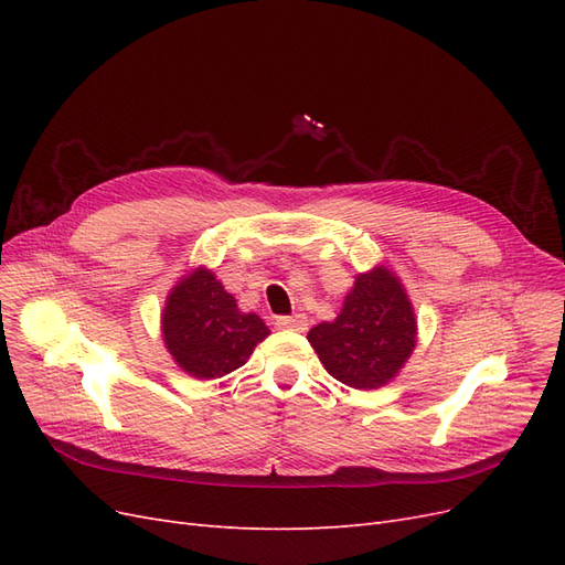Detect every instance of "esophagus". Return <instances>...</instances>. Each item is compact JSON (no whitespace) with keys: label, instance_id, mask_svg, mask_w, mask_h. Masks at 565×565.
<instances>
[{"label":"esophagus","instance_id":"1","mask_svg":"<svg viewBox=\"0 0 565 565\" xmlns=\"http://www.w3.org/2000/svg\"><path fill=\"white\" fill-rule=\"evenodd\" d=\"M276 328H278V330L303 332L306 328H309V318H306L303 313H297V316H280V318H276Z\"/></svg>","mask_w":565,"mask_h":565}]
</instances>
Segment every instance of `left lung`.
I'll use <instances>...</instances> for the list:
<instances>
[{
    "label": "left lung",
    "mask_w": 565,
    "mask_h": 565,
    "mask_svg": "<svg viewBox=\"0 0 565 565\" xmlns=\"http://www.w3.org/2000/svg\"><path fill=\"white\" fill-rule=\"evenodd\" d=\"M309 341L337 382L361 391L386 386L417 347V316L405 285L384 264L358 273L339 316L316 324Z\"/></svg>",
    "instance_id": "obj_1"
}]
</instances>
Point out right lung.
<instances>
[{
	"mask_svg": "<svg viewBox=\"0 0 565 565\" xmlns=\"http://www.w3.org/2000/svg\"><path fill=\"white\" fill-rule=\"evenodd\" d=\"M160 330L172 361L195 380H218L243 367L270 334L268 324L245 313L207 266L185 270L169 289Z\"/></svg>",
	"mask_w": 565,
	"mask_h": 565,
	"instance_id": "1",
	"label": "right lung"
}]
</instances>
